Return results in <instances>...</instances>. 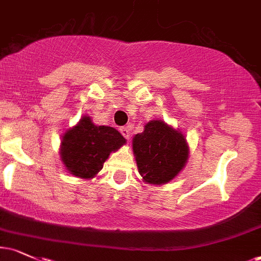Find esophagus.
<instances>
[{"label": "esophagus", "mask_w": 261, "mask_h": 261, "mask_svg": "<svg viewBox=\"0 0 261 261\" xmlns=\"http://www.w3.org/2000/svg\"><path fill=\"white\" fill-rule=\"evenodd\" d=\"M120 133H121L122 136L125 137V139H126V140H130V128L126 127V126H125V127H121V128H120Z\"/></svg>", "instance_id": "34e87169"}]
</instances>
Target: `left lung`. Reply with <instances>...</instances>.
I'll use <instances>...</instances> for the list:
<instances>
[{"label": "left lung", "mask_w": 261, "mask_h": 261, "mask_svg": "<svg viewBox=\"0 0 261 261\" xmlns=\"http://www.w3.org/2000/svg\"><path fill=\"white\" fill-rule=\"evenodd\" d=\"M133 151L139 173L146 184L163 185L187 166L189 145L185 136L163 120H151L143 133L135 135Z\"/></svg>", "instance_id": "left-lung-1"}]
</instances>
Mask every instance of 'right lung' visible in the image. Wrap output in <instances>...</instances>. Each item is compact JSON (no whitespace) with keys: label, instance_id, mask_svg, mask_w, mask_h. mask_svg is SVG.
I'll list each match as a JSON object with an SVG mask.
<instances>
[{"label":"right lung","instance_id":"1","mask_svg":"<svg viewBox=\"0 0 261 261\" xmlns=\"http://www.w3.org/2000/svg\"><path fill=\"white\" fill-rule=\"evenodd\" d=\"M126 143L116 128L98 126L89 115H83L62 135L60 158L66 170L81 179H92L103 168L112 152Z\"/></svg>","mask_w":261,"mask_h":261}]
</instances>
